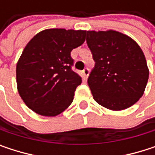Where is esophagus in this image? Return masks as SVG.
<instances>
[{
	"mask_svg": "<svg viewBox=\"0 0 155 155\" xmlns=\"http://www.w3.org/2000/svg\"><path fill=\"white\" fill-rule=\"evenodd\" d=\"M82 72H83V74H84V76H85V77L87 78L88 76H89V73H90L89 68H87V67H86V68H84Z\"/></svg>",
	"mask_w": 155,
	"mask_h": 155,
	"instance_id": "1",
	"label": "esophagus"
}]
</instances>
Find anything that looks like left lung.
<instances>
[{
	"label": "left lung",
	"mask_w": 155,
	"mask_h": 155,
	"mask_svg": "<svg viewBox=\"0 0 155 155\" xmlns=\"http://www.w3.org/2000/svg\"><path fill=\"white\" fill-rule=\"evenodd\" d=\"M86 34L95 62L88 78L93 99L111 110L131 107L143 96L149 77L142 49L131 38L117 31Z\"/></svg>",
	"instance_id": "obj_1"
}]
</instances>
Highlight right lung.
Instances as JSON below:
<instances>
[{
    "label": "right lung",
    "instance_id": "add662e5",
    "mask_svg": "<svg viewBox=\"0 0 155 155\" xmlns=\"http://www.w3.org/2000/svg\"><path fill=\"white\" fill-rule=\"evenodd\" d=\"M85 30L50 28L37 34L18 61V93L36 113L54 117L73 102L81 77L73 71L71 52L85 41Z\"/></svg>",
    "mask_w": 155,
    "mask_h": 155
}]
</instances>
